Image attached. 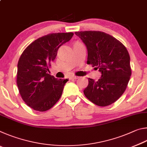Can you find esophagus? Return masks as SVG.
I'll use <instances>...</instances> for the list:
<instances>
[{
    "label": "esophagus",
    "instance_id": "obj_1",
    "mask_svg": "<svg viewBox=\"0 0 147 147\" xmlns=\"http://www.w3.org/2000/svg\"><path fill=\"white\" fill-rule=\"evenodd\" d=\"M80 77L76 76H72L70 77V79H78Z\"/></svg>",
    "mask_w": 147,
    "mask_h": 147
}]
</instances>
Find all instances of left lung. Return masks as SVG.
<instances>
[{
  "label": "left lung",
  "instance_id": "obj_1",
  "mask_svg": "<svg viewBox=\"0 0 147 147\" xmlns=\"http://www.w3.org/2000/svg\"><path fill=\"white\" fill-rule=\"evenodd\" d=\"M88 49L87 63L102 73L97 81L88 78L84 90L89 100L99 106H107L121 97L127 88L131 74L130 58L125 46L103 32H76Z\"/></svg>",
  "mask_w": 147,
  "mask_h": 147
}]
</instances>
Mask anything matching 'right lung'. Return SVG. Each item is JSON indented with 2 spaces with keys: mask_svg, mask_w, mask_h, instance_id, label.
<instances>
[{
  "mask_svg": "<svg viewBox=\"0 0 147 147\" xmlns=\"http://www.w3.org/2000/svg\"><path fill=\"white\" fill-rule=\"evenodd\" d=\"M73 35V32L46 35L30 44L20 56L17 87L24 102L34 110H49L60 98L69 80L57 79L48 71L59 47Z\"/></svg>",
  "mask_w": 147,
  "mask_h": 147,
  "instance_id": "obj_1",
  "label": "right lung"
}]
</instances>
